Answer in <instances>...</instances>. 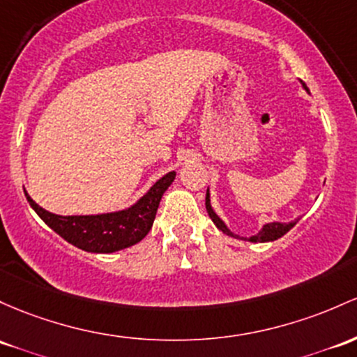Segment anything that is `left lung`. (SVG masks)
Instances as JSON below:
<instances>
[{"label": "left lung", "mask_w": 357, "mask_h": 357, "mask_svg": "<svg viewBox=\"0 0 357 357\" xmlns=\"http://www.w3.org/2000/svg\"><path fill=\"white\" fill-rule=\"evenodd\" d=\"M301 86H303L305 91L310 95V91H308L307 84L301 83ZM205 205H206V211H208L210 218L213 220L215 225H217L218 230H222L223 234H227V236L230 237H236V238H242V241H249V242H273L276 241V238L283 237L284 234L289 232V230L293 229V227L296 225V222H298V218L293 222H288V223H281V222H269V223H264L262 225V229L259 230V234H256V236H250V237H241L237 236V234H234L232 230L229 229V227L225 225V222L222 220L220 217H218L217 213H215V210L211 208V202H210V190H206V198H205Z\"/></svg>", "instance_id": "left-lung-1"}]
</instances>
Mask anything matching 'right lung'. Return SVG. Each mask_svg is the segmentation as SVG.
Instances as JSON below:
<instances>
[{
    "label": "right lung",
    "instance_id": "add662e5",
    "mask_svg": "<svg viewBox=\"0 0 357 357\" xmlns=\"http://www.w3.org/2000/svg\"><path fill=\"white\" fill-rule=\"evenodd\" d=\"M174 178V171L167 172L128 208L98 215H56L35 203L25 188L23 191L38 217L64 241L86 252L109 254L130 248L147 236L158 213L160 198Z\"/></svg>",
    "mask_w": 357,
    "mask_h": 357
}]
</instances>
